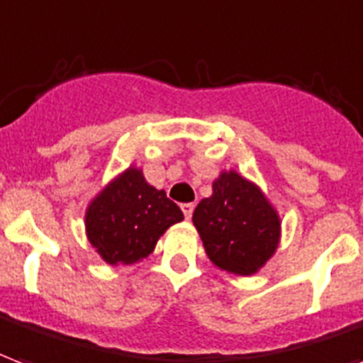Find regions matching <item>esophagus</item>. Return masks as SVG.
Returning a JSON list of instances; mask_svg holds the SVG:
<instances>
[{
	"label": "esophagus",
	"instance_id": "1",
	"mask_svg": "<svg viewBox=\"0 0 363 363\" xmlns=\"http://www.w3.org/2000/svg\"><path fill=\"white\" fill-rule=\"evenodd\" d=\"M181 209H182V213H184V217H186V219H190V217H192V213H194V203L192 202L182 203Z\"/></svg>",
	"mask_w": 363,
	"mask_h": 363
}]
</instances>
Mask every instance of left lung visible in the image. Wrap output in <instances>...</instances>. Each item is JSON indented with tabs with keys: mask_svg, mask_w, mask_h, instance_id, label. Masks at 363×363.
<instances>
[{
	"mask_svg": "<svg viewBox=\"0 0 363 363\" xmlns=\"http://www.w3.org/2000/svg\"><path fill=\"white\" fill-rule=\"evenodd\" d=\"M209 259L223 271L252 275L279 244V217L256 184L235 171L213 182L192 216Z\"/></svg>",
	"mask_w": 363,
	"mask_h": 363,
	"instance_id": "8db88e82",
	"label": "left lung"
}]
</instances>
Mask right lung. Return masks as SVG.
<instances>
[{
  "mask_svg": "<svg viewBox=\"0 0 363 363\" xmlns=\"http://www.w3.org/2000/svg\"><path fill=\"white\" fill-rule=\"evenodd\" d=\"M182 221L181 208L150 186L138 169L117 177L86 211L88 240L111 265L147 257L165 230Z\"/></svg>",
  "mask_w": 363,
  "mask_h": 363,
  "instance_id": "1",
  "label": "right lung"
}]
</instances>
